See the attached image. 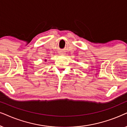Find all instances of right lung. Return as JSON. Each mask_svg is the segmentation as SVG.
<instances>
[{
  "label": "right lung",
  "instance_id": "right-lung-1",
  "mask_svg": "<svg viewBox=\"0 0 127 127\" xmlns=\"http://www.w3.org/2000/svg\"><path fill=\"white\" fill-rule=\"evenodd\" d=\"M45 61L46 62V61H47V60H45Z\"/></svg>",
  "mask_w": 127,
  "mask_h": 127
}]
</instances>
